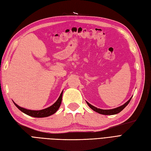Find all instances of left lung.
<instances>
[{"mask_svg":"<svg viewBox=\"0 0 151 151\" xmlns=\"http://www.w3.org/2000/svg\"><path fill=\"white\" fill-rule=\"evenodd\" d=\"M132 97L130 98L129 100L128 101H126V102L124 104L120 106V107H118L117 108L112 109H109V110H104V109H98V108L94 107V106H93L92 105H91L90 104H89L88 101H86V103L89 105V107H90L92 110H93V111L98 112V113L100 114H104V115H114V114H118L119 112H120L121 111H123V110L129 104L130 100H131V99H132Z\"/></svg>","mask_w":151,"mask_h":151,"instance_id":"8db88e82","label":"left lung"}]
</instances>
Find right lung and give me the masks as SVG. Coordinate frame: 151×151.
Returning <instances> with one entry per match:
<instances>
[{"label": "right lung", "instance_id": "obj_1", "mask_svg": "<svg viewBox=\"0 0 151 151\" xmlns=\"http://www.w3.org/2000/svg\"><path fill=\"white\" fill-rule=\"evenodd\" d=\"M62 95H63V91L61 93L60 96H59L58 99L57 100V101L53 105H52L51 106H50V107H49L46 109L40 110V111H32V110L23 108V107H19V105L15 104L14 101L13 102L14 105L16 106V107H17L19 110H20L22 112H23V113H25V114H27L28 116L34 117H47L53 114H55L57 111H58V109L60 107L61 103H62Z\"/></svg>", "mask_w": 151, "mask_h": 151}]
</instances>
